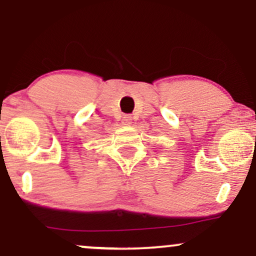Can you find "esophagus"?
<instances>
[{
    "label": "esophagus",
    "mask_w": 256,
    "mask_h": 256,
    "mask_svg": "<svg viewBox=\"0 0 256 256\" xmlns=\"http://www.w3.org/2000/svg\"><path fill=\"white\" fill-rule=\"evenodd\" d=\"M132 123H133V117H132L130 114H124V116H123V120H122V124L123 126H132Z\"/></svg>",
    "instance_id": "34e87169"
}]
</instances>
